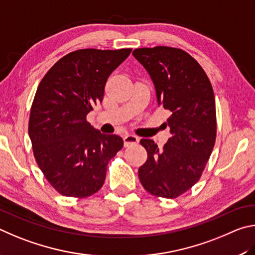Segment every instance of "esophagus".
Masks as SVG:
<instances>
[{"label":"esophagus","mask_w":255,"mask_h":255,"mask_svg":"<svg viewBox=\"0 0 255 255\" xmlns=\"http://www.w3.org/2000/svg\"><path fill=\"white\" fill-rule=\"evenodd\" d=\"M123 140H124L125 146H130L133 144H136L137 142H139V137H137L136 135H133V134H125L123 136Z\"/></svg>","instance_id":"obj_1"}]
</instances>
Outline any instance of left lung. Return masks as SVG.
Returning <instances> with one entry per match:
<instances>
[{"instance_id": "8db88e82", "label": "left lung", "mask_w": 255, "mask_h": 255, "mask_svg": "<svg viewBox=\"0 0 255 255\" xmlns=\"http://www.w3.org/2000/svg\"><path fill=\"white\" fill-rule=\"evenodd\" d=\"M154 84L158 104L170 114L171 137L159 151L153 140L140 143L148 152L139 168L151 195L177 198L199 180L215 144L216 107L206 73L189 53L171 47L139 48L132 52Z\"/></svg>"}]
</instances>
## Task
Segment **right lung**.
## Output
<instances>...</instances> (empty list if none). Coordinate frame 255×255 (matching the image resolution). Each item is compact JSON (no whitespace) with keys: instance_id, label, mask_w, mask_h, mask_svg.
Instances as JSON below:
<instances>
[{"instance_id":"add662e5","label":"right lung","mask_w":255,"mask_h":255,"mask_svg":"<svg viewBox=\"0 0 255 255\" xmlns=\"http://www.w3.org/2000/svg\"><path fill=\"white\" fill-rule=\"evenodd\" d=\"M132 49H80L53 65L31 106L29 135L40 170L58 193L85 198L102 188L123 139L103 134L86 116L102 103L109 76Z\"/></svg>"}]
</instances>
